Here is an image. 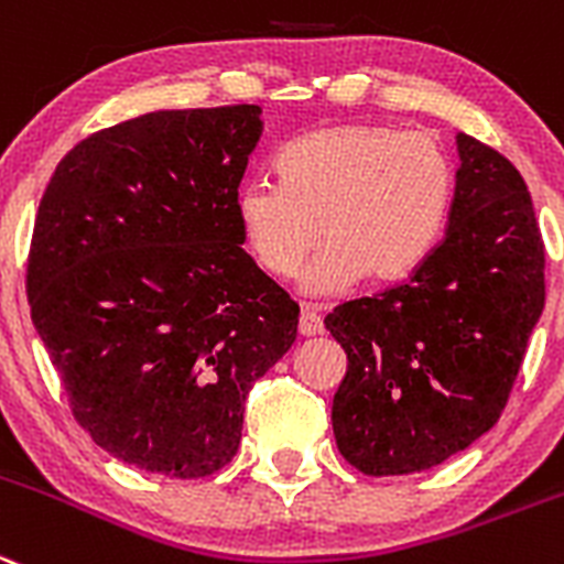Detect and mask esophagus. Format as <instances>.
I'll return each mask as SVG.
<instances>
[{
    "label": "esophagus",
    "instance_id": "obj_1",
    "mask_svg": "<svg viewBox=\"0 0 564 564\" xmlns=\"http://www.w3.org/2000/svg\"><path fill=\"white\" fill-rule=\"evenodd\" d=\"M300 334L303 336L323 334V317L317 314V308L312 306L300 308Z\"/></svg>",
    "mask_w": 564,
    "mask_h": 564
}]
</instances>
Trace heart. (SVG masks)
I'll return each instance as SVG.
<instances>
[{"instance_id": "1", "label": "heart", "mask_w": 564, "mask_h": 564, "mask_svg": "<svg viewBox=\"0 0 564 564\" xmlns=\"http://www.w3.org/2000/svg\"><path fill=\"white\" fill-rule=\"evenodd\" d=\"M454 203V163L425 130L350 122L323 128L281 152V181L250 177L236 217L256 264L272 278L303 275L312 294L345 292L367 275L406 278L434 250Z\"/></svg>"}]
</instances>
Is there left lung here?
Masks as SVG:
<instances>
[{
	"instance_id": "8db88e82",
	"label": "left lung",
	"mask_w": 564,
	"mask_h": 564,
	"mask_svg": "<svg viewBox=\"0 0 564 564\" xmlns=\"http://www.w3.org/2000/svg\"><path fill=\"white\" fill-rule=\"evenodd\" d=\"M448 228L409 281L325 317L347 372L339 454L367 476L442 465L498 423L545 306V245L512 163L459 135Z\"/></svg>"
}]
</instances>
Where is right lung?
<instances>
[{
  "label": "right lung",
  "instance_id": "add662e5",
  "mask_svg": "<svg viewBox=\"0 0 564 564\" xmlns=\"http://www.w3.org/2000/svg\"><path fill=\"white\" fill-rule=\"evenodd\" d=\"M258 105L155 110L83 139L35 217V330L99 448L203 478L239 451L245 401L300 308L241 250L236 192Z\"/></svg>",
  "mask_w": 564,
  "mask_h": 564
}]
</instances>
